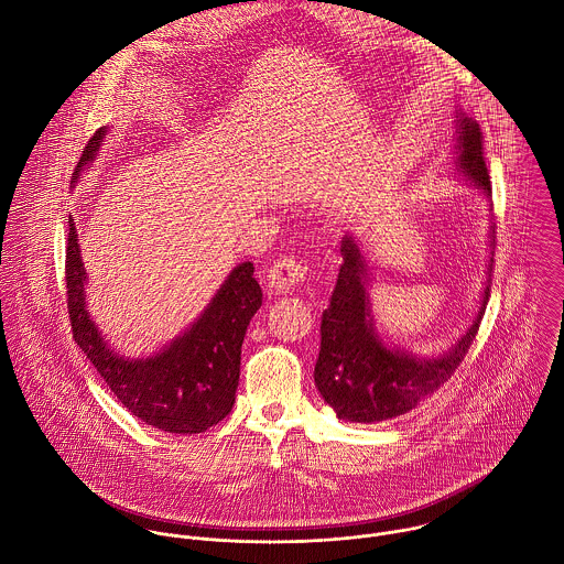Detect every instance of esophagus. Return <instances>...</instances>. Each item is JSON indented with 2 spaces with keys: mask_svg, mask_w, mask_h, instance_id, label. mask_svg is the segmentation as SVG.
Masks as SVG:
<instances>
[{
  "mask_svg": "<svg viewBox=\"0 0 564 564\" xmlns=\"http://www.w3.org/2000/svg\"><path fill=\"white\" fill-rule=\"evenodd\" d=\"M305 279H307V265H303L292 257H281L270 265L265 281L274 294H288L294 288H299Z\"/></svg>",
  "mask_w": 564,
  "mask_h": 564,
  "instance_id": "34e87169",
  "label": "esophagus"
}]
</instances>
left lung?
I'll list each match as a JSON object with an SVG mask.
<instances>
[{
  "instance_id": "left-lung-1",
  "label": "left lung",
  "mask_w": 564,
  "mask_h": 564,
  "mask_svg": "<svg viewBox=\"0 0 564 564\" xmlns=\"http://www.w3.org/2000/svg\"><path fill=\"white\" fill-rule=\"evenodd\" d=\"M453 164L459 177L492 199V184L484 162L479 122L466 111L455 116ZM490 259L479 307L464 334L442 354H413L393 345L371 310L373 272L365 243L356 235L343 237V265L329 305L321 321V351L314 367L316 389L336 417L351 424H378L413 411L433 395L468 354L486 314L492 276L495 228L488 230Z\"/></svg>"
}]
</instances>
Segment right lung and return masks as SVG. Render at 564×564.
<instances>
[{
  "label": "right lung",
  "instance_id": "right-lung-1",
  "mask_svg": "<svg viewBox=\"0 0 564 564\" xmlns=\"http://www.w3.org/2000/svg\"><path fill=\"white\" fill-rule=\"evenodd\" d=\"M107 131L109 127H100L87 142L72 173V186L94 164ZM252 272L250 261L235 265L184 332L155 354L131 358L111 347L89 314L87 272L69 217L65 279L74 340L131 415L164 433H204L235 404L243 336L263 301Z\"/></svg>",
  "mask_w": 564,
  "mask_h": 564
}]
</instances>
